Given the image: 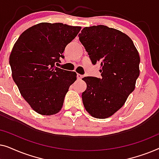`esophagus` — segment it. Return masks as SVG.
I'll use <instances>...</instances> for the list:
<instances>
[{
  "label": "esophagus",
  "mask_w": 159,
  "mask_h": 159,
  "mask_svg": "<svg viewBox=\"0 0 159 159\" xmlns=\"http://www.w3.org/2000/svg\"><path fill=\"white\" fill-rule=\"evenodd\" d=\"M82 77H83V76H82V75H80V74H77V80H82Z\"/></svg>",
  "instance_id": "34e87169"
}]
</instances>
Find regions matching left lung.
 Wrapping results in <instances>:
<instances>
[{"label":"left lung","mask_w":159,"mask_h":159,"mask_svg":"<svg viewBox=\"0 0 159 159\" xmlns=\"http://www.w3.org/2000/svg\"><path fill=\"white\" fill-rule=\"evenodd\" d=\"M78 36L92 64L99 63L101 67V78H82L87 84L82 94L84 106L95 118H108L122 107L134 90L140 56L127 34L107 26L84 27Z\"/></svg>","instance_id":"1"}]
</instances>
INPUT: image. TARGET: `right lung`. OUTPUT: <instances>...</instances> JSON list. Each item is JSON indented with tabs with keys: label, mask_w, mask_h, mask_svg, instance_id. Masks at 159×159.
<instances>
[{
	"label": "right lung",
	"mask_w": 159,
	"mask_h": 159,
	"mask_svg": "<svg viewBox=\"0 0 159 159\" xmlns=\"http://www.w3.org/2000/svg\"><path fill=\"white\" fill-rule=\"evenodd\" d=\"M81 30L62 23L42 22L19 36L13 47L9 64L13 80L24 99L42 115L61 109L69 87L77 74L56 66L65 48Z\"/></svg>",
	"instance_id": "add662e5"
}]
</instances>
